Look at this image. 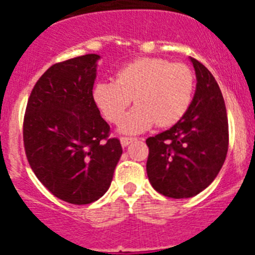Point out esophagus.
I'll return each instance as SVG.
<instances>
[{"label": "esophagus", "instance_id": "1", "mask_svg": "<svg viewBox=\"0 0 255 255\" xmlns=\"http://www.w3.org/2000/svg\"><path fill=\"white\" fill-rule=\"evenodd\" d=\"M132 140H134L132 138H126V136H121L120 138V143L123 147H128V145H129Z\"/></svg>", "mask_w": 255, "mask_h": 255}]
</instances>
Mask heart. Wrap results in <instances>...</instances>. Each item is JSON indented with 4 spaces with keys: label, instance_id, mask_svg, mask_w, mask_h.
<instances>
[{
    "label": "heart",
    "instance_id": "b5f03b06",
    "mask_svg": "<svg viewBox=\"0 0 255 255\" xmlns=\"http://www.w3.org/2000/svg\"><path fill=\"white\" fill-rule=\"evenodd\" d=\"M194 94V75L186 65L163 58L144 57L121 67L115 80H101L93 88V100L103 116L120 123V130L138 134L152 128L171 126L185 116Z\"/></svg>",
    "mask_w": 255,
    "mask_h": 255
}]
</instances>
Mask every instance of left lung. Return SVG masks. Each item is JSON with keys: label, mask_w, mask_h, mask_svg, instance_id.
Listing matches in <instances>:
<instances>
[{"label": "left lung", "mask_w": 255, "mask_h": 255, "mask_svg": "<svg viewBox=\"0 0 255 255\" xmlns=\"http://www.w3.org/2000/svg\"><path fill=\"white\" fill-rule=\"evenodd\" d=\"M197 88L185 116L171 129L147 139V173L159 194L175 199L203 191L220 172L229 148L226 106L216 79L190 57Z\"/></svg>", "instance_id": "left-lung-1"}]
</instances>
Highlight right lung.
<instances>
[{
  "label": "right lung",
  "instance_id": "obj_1",
  "mask_svg": "<svg viewBox=\"0 0 255 255\" xmlns=\"http://www.w3.org/2000/svg\"><path fill=\"white\" fill-rule=\"evenodd\" d=\"M100 58L91 53L52 65L33 88L24 116L31 170L55 197L78 206L108 190L123 154L93 100Z\"/></svg>",
  "mask_w": 255,
  "mask_h": 255
}]
</instances>
